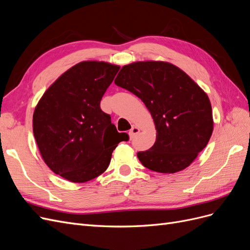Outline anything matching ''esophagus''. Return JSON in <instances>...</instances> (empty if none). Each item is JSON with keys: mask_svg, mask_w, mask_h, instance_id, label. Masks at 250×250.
<instances>
[{"mask_svg": "<svg viewBox=\"0 0 250 250\" xmlns=\"http://www.w3.org/2000/svg\"><path fill=\"white\" fill-rule=\"evenodd\" d=\"M139 132H140L139 127H137V126H132V128H131L130 131H129V137H130V139L134 138L135 135H137Z\"/></svg>", "mask_w": 250, "mask_h": 250, "instance_id": "esophagus-1", "label": "esophagus"}]
</instances>
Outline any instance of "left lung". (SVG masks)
I'll return each mask as SVG.
<instances>
[{"instance_id":"8db88e82","label":"left lung","mask_w":250,"mask_h":250,"mask_svg":"<svg viewBox=\"0 0 250 250\" xmlns=\"http://www.w3.org/2000/svg\"><path fill=\"white\" fill-rule=\"evenodd\" d=\"M115 83L139 97L153 118L154 145L138 152L144 167L160 173L188 167L213 132L208 95L179 67L164 62L124 65Z\"/></svg>"}]
</instances>
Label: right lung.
I'll list each match as a JSON object with an SVG mask.
<instances>
[{"mask_svg":"<svg viewBox=\"0 0 250 250\" xmlns=\"http://www.w3.org/2000/svg\"><path fill=\"white\" fill-rule=\"evenodd\" d=\"M120 70L103 62H82L46 90L33 113V133L42 160L57 175L85 183L107 169L119 133L100 102Z\"/></svg>","mask_w":250,"mask_h":250,"instance_id":"add662e5","label":"right lung"}]
</instances>
